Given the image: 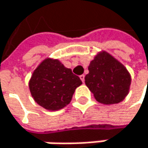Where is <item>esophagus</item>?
<instances>
[{
	"instance_id": "1",
	"label": "esophagus",
	"mask_w": 148,
	"mask_h": 148,
	"mask_svg": "<svg viewBox=\"0 0 148 148\" xmlns=\"http://www.w3.org/2000/svg\"><path fill=\"white\" fill-rule=\"evenodd\" d=\"M84 78H85V75H80V79L82 80V82H84Z\"/></svg>"
}]
</instances>
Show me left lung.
Masks as SVG:
<instances>
[{
    "label": "left lung",
    "instance_id": "obj_1",
    "mask_svg": "<svg viewBox=\"0 0 148 148\" xmlns=\"http://www.w3.org/2000/svg\"><path fill=\"white\" fill-rule=\"evenodd\" d=\"M85 84L99 103L113 105L129 93L132 79L123 64L106 51L97 55L88 67Z\"/></svg>",
    "mask_w": 148,
    "mask_h": 148
}]
</instances>
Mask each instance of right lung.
<instances>
[{"mask_svg": "<svg viewBox=\"0 0 148 148\" xmlns=\"http://www.w3.org/2000/svg\"><path fill=\"white\" fill-rule=\"evenodd\" d=\"M81 79L58 59L46 58L34 71L29 89L34 99L43 108L59 110L68 105Z\"/></svg>", "mask_w": 148, "mask_h": 148, "instance_id": "right-lung-1", "label": "right lung"}]
</instances>
